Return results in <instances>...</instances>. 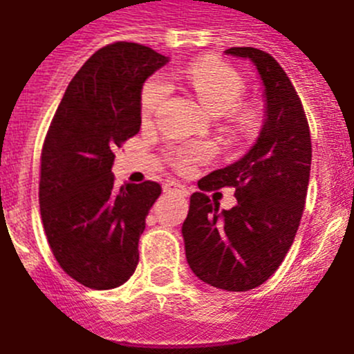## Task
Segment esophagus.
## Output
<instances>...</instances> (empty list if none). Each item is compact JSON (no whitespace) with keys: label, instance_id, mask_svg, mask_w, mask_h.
I'll return each instance as SVG.
<instances>
[{"label":"esophagus","instance_id":"34e87169","mask_svg":"<svg viewBox=\"0 0 354 354\" xmlns=\"http://www.w3.org/2000/svg\"><path fill=\"white\" fill-rule=\"evenodd\" d=\"M164 190L167 194H180V196H189V190L185 189L183 185L176 183V181H167L164 187Z\"/></svg>","mask_w":354,"mask_h":354}]
</instances>
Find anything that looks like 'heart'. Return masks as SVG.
I'll list each match as a JSON object with an SVG mask.
<instances>
[{"mask_svg":"<svg viewBox=\"0 0 354 354\" xmlns=\"http://www.w3.org/2000/svg\"><path fill=\"white\" fill-rule=\"evenodd\" d=\"M176 78H183L194 91L198 100L212 115L230 112L233 124L242 131H250L257 124V112L251 106H235L244 96L245 84L242 76L228 64L215 58H201L190 64ZM169 96V84L164 76H153L144 84L140 92V115L144 121L151 119L158 106ZM210 144H185L173 149V162L181 171H189L199 160L212 155Z\"/></svg>","mask_w":354,"mask_h":354,"instance_id":"b5f03b06","label":"heart"}]
</instances>
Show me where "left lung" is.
<instances>
[{"mask_svg": "<svg viewBox=\"0 0 354 354\" xmlns=\"http://www.w3.org/2000/svg\"><path fill=\"white\" fill-rule=\"evenodd\" d=\"M250 58L263 84L266 119L241 160L198 181L181 226L190 269L201 281L228 292L262 285L290 250L305 208L312 140L305 110L283 67L257 48H230ZM233 186L237 205L219 211L205 189Z\"/></svg>", "mask_w": 354, "mask_h": 354, "instance_id": "left-lung-1", "label": "left lung"}]
</instances>
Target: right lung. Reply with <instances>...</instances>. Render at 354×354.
Here are the masks:
<instances>
[{
	"instance_id": "obj_1",
	"label": "right lung",
	"mask_w": 354,
	"mask_h": 354,
	"mask_svg": "<svg viewBox=\"0 0 354 354\" xmlns=\"http://www.w3.org/2000/svg\"><path fill=\"white\" fill-rule=\"evenodd\" d=\"M169 58L135 42L97 49L71 80L41 156L39 203L49 248L78 283L109 290L130 279L162 187H113V151L140 130V92Z\"/></svg>"
}]
</instances>
